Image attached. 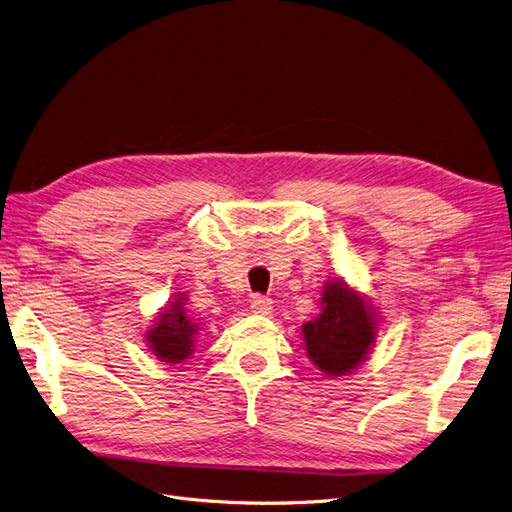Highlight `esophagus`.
Returning <instances> with one entry per match:
<instances>
[{"instance_id": "obj_1", "label": "esophagus", "mask_w": 512, "mask_h": 512, "mask_svg": "<svg viewBox=\"0 0 512 512\" xmlns=\"http://www.w3.org/2000/svg\"><path fill=\"white\" fill-rule=\"evenodd\" d=\"M251 311L257 316H268V314H272V301L263 295H255L251 299Z\"/></svg>"}]
</instances>
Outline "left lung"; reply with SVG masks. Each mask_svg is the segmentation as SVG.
Returning a JSON list of instances; mask_svg holds the SVG:
<instances>
[{
  "label": "left lung",
  "instance_id": "left-lung-1",
  "mask_svg": "<svg viewBox=\"0 0 512 512\" xmlns=\"http://www.w3.org/2000/svg\"><path fill=\"white\" fill-rule=\"evenodd\" d=\"M374 330L364 299L343 280H335L324 288L320 316L303 324V339L311 362L330 376H341L364 360Z\"/></svg>",
  "mask_w": 512,
  "mask_h": 512
}]
</instances>
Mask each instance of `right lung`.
<instances>
[{
	"label": "right lung",
	"mask_w": 512,
	"mask_h": 512,
	"mask_svg": "<svg viewBox=\"0 0 512 512\" xmlns=\"http://www.w3.org/2000/svg\"><path fill=\"white\" fill-rule=\"evenodd\" d=\"M184 297H177L161 314L157 326L148 335V347L161 362L180 364L194 351V337L198 324L190 318L184 307Z\"/></svg>",
	"instance_id": "1"
}]
</instances>
